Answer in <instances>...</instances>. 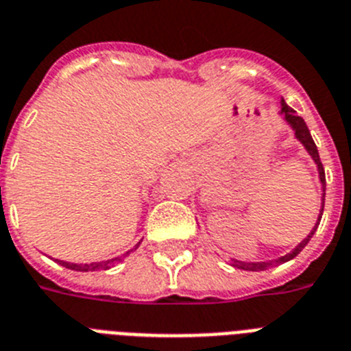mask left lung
Instances as JSON below:
<instances>
[{
  "instance_id": "left-lung-1",
  "label": "left lung",
  "mask_w": 351,
  "mask_h": 351,
  "mask_svg": "<svg viewBox=\"0 0 351 351\" xmlns=\"http://www.w3.org/2000/svg\"><path fill=\"white\" fill-rule=\"evenodd\" d=\"M279 115L283 117V121L289 124V128L292 130V133H294V138L295 141L301 144V146L304 147V151L308 153L310 158L314 160L315 167H317V175H319V182H321V189H323V195H321V209H319V215H317V221H315L314 229L310 230L308 234H306V238H304L301 243H298L294 247V249L290 250V252H287L285 256H281V258H276V259H269V261H240V259H234L230 258L229 263L234 267V269H241V270H249V272H259V270H267V269H274V267H278V265L285 263V261H290V259H294L295 256L301 252V250L306 247V243H308L310 240H312V236H314V232L317 230L319 227V221H321V218H323V210H324V191H326V178H324V167L323 164H321V158H319V151H317V146H315L314 138H312V135H310L308 128H306V122L301 119L299 115H295V111L292 110V108L285 102V99H281V111H279Z\"/></svg>"
}]
</instances>
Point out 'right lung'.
I'll return each mask as SVG.
<instances>
[{"label":"right lung","mask_w":351,"mask_h":351,"mask_svg":"<svg viewBox=\"0 0 351 351\" xmlns=\"http://www.w3.org/2000/svg\"><path fill=\"white\" fill-rule=\"evenodd\" d=\"M138 245H141V241L135 245V249L128 250L126 254L117 256V258H111V259H104V261H93V263H70V261H62V259H56V261L59 265H62V267H66V269L77 270V272H99V270H108L111 269V267H115L117 263L124 261L126 256H130L133 250L138 249Z\"/></svg>","instance_id":"right-lung-1"}]
</instances>
